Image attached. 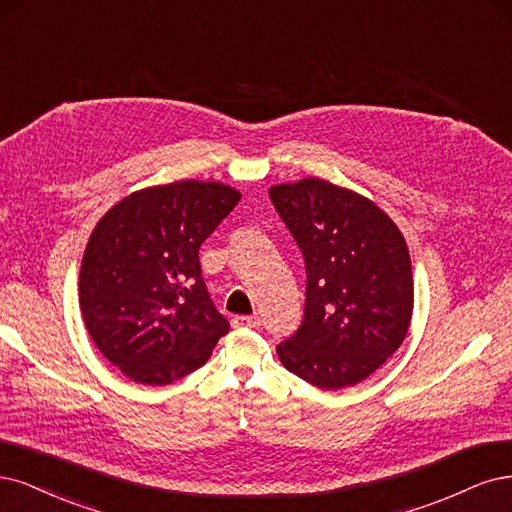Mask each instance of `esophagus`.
Here are the masks:
<instances>
[{
  "mask_svg": "<svg viewBox=\"0 0 512 512\" xmlns=\"http://www.w3.org/2000/svg\"><path fill=\"white\" fill-rule=\"evenodd\" d=\"M234 327H249V329H257L259 327V317H246V315H236L232 319Z\"/></svg>",
  "mask_w": 512,
  "mask_h": 512,
  "instance_id": "1",
  "label": "esophagus"
}]
</instances>
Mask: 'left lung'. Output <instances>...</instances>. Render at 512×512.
<instances>
[{"instance_id":"left-lung-1","label":"left lung","mask_w":512,"mask_h":512,"mask_svg":"<svg viewBox=\"0 0 512 512\" xmlns=\"http://www.w3.org/2000/svg\"><path fill=\"white\" fill-rule=\"evenodd\" d=\"M270 200L306 266L304 319L278 359L319 389L357 385L406 338L415 302L406 240L368 197L321 178L276 185Z\"/></svg>"}]
</instances>
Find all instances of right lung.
I'll use <instances>...</instances> for the list:
<instances>
[{
    "mask_svg": "<svg viewBox=\"0 0 512 512\" xmlns=\"http://www.w3.org/2000/svg\"><path fill=\"white\" fill-rule=\"evenodd\" d=\"M240 193L178 180L127 195L95 225L78 278L97 349L131 381L170 385L204 366L229 323L214 308L200 246Z\"/></svg>",
    "mask_w": 512,
    "mask_h": 512,
    "instance_id": "obj_1",
    "label": "right lung"
}]
</instances>
